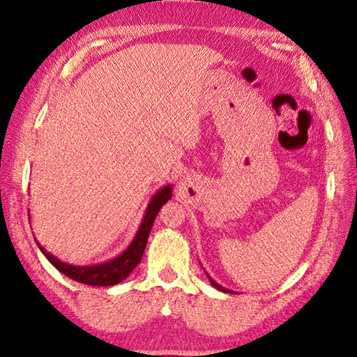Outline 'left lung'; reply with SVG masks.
<instances>
[{
    "label": "left lung",
    "instance_id": "1",
    "mask_svg": "<svg viewBox=\"0 0 357 357\" xmlns=\"http://www.w3.org/2000/svg\"><path fill=\"white\" fill-rule=\"evenodd\" d=\"M205 274H207V278H208V280H210V284H211V285H213L216 290H220V291H224V293H234L232 290H229V289H224V287H222V285H220V284H218V282H215V280H213V279H211V278L208 276V273H207V271H205Z\"/></svg>",
    "mask_w": 357,
    "mask_h": 357
}]
</instances>
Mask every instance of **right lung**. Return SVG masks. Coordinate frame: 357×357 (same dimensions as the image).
<instances>
[{"mask_svg":"<svg viewBox=\"0 0 357 357\" xmlns=\"http://www.w3.org/2000/svg\"><path fill=\"white\" fill-rule=\"evenodd\" d=\"M172 197V186L166 185L158 190L150 199V202L146 208V213L141 221V226L137 229L133 241L130 243L128 248L125 249L122 254H119L117 257L112 260L103 261L98 265H89V266H77L70 265L67 261H62L58 257H54L53 254H50L45 248H43L36 238L37 246L42 251V254L48 259L56 270H59L62 274H66L67 278H70L77 282L93 285V287H111L119 282H122L123 279H127L131 271L135 270L142 259L144 249L147 246L150 229L153 226V221L156 215H158L160 208L165 205L169 199ZM29 216V215H28Z\"/></svg>","mask_w":357,"mask_h":357,"instance_id":"add662e5","label":"right lung"}]
</instances>
